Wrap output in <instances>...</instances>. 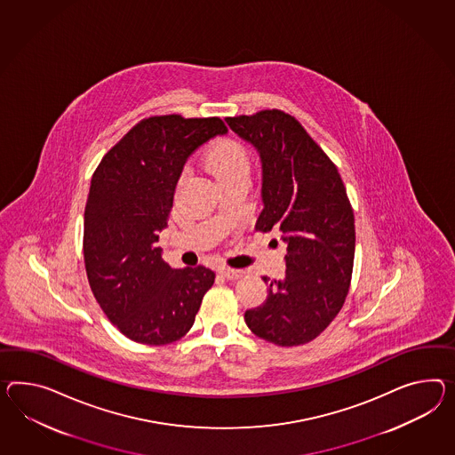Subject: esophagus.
Returning a JSON list of instances; mask_svg holds the SVG:
<instances>
[{"mask_svg": "<svg viewBox=\"0 0 455 455\" xmlns=\"http://www.w3.org/2000/svg\"><path fill=\"white\" fill-rule=\"evenodd\" d=\"M220 274H221L222 277H226V279L229 280L239 279V277H243V275H244V272H243V270L231 267L220 268Z\"/></svg>", "mask_w": 455, "mask_h": 455, "instance_id": "esophagus-1", "label": "esophagus"}]
</instances>
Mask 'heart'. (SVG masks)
I'll use <instances>...</instances> for the list:
<instances>
[{
  "label": "heart",
  "mask_w": 455,
  "mask_h": 455,
  "mask_svg": "<svg viewBox=\"0 0 455 455\" xmlns=\"http://www.w3.org/2000/svg\"><path fill=\"white\" fill-rule=\"evenodd\" d=\"M206 166L216 180L222 183L251 173V156L244 145L235 139H220L211 145L206 153ZM185 175L180 178V185Z\"/></svg>",
  "instance_id": "heart-1"
}]
</instances>
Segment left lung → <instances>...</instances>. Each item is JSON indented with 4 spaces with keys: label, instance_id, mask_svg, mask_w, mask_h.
Listing matches in <instances>:
<instances>
[{
    "label": "left lung",
    "instance_id": "obj_1",
    "mask_svg": "<svg viewBox=\"0 0 455 455\" xmlns=\"http://www.w3.org/2000/svg\"><path fill=\"white\" fill-rule=\"evenodd\" d=\"M226 122L262 158L264 210L256 231H279L287 243L283 279L262 277L268 297L245 312V323L277 347L305 345L333 322L350 291L356 235L347 188L291 114L267 108Z\"/></svg>",
    "mask_w": 455,
    "mask_h": 455
}]
</instances>
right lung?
<instances>
[{
    "label": "right lung",
    "mask_w": 455,
    "mask_h": 455,
    "mask_svg": "<svg viewBox=\"0 0 455 455\" xmlns=\"http://www.w3.org/2000/svg\"><path fill=\"white\" fill-rule=\"evenodd\" d=\"M228 133L220 117L143 118L105 153L84 212V264L93 297L122 335L168 345L195 323L214 272L172 268L156 243L188 156Z\"/></svg>",
    "instance_id": "obj_1"
}]
</instances>
